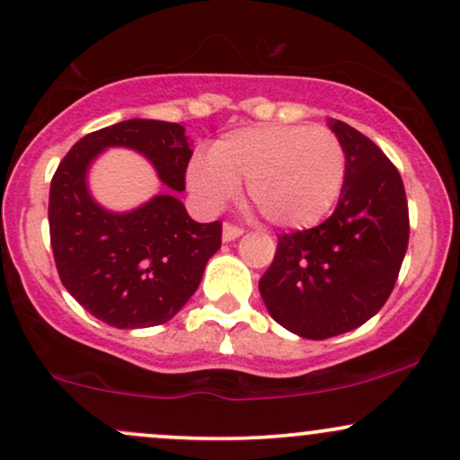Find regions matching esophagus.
Returning <instances> with one entry per match:
<instances>
[{
    "mask_svg": "<svg viewBox=\"0 0 460 460\" xmlns=\"http://www.w3.org/2000/svg\"><path fill=\"white\" fill-rule=\"evenodd\" d=\"M241 234H243V228H239V226L228 224V221H226V224H224V241H234V239H239Z\"/></svg>",
    "mask_w": 460,
    "mask_h": 460,
    "instance_id": "obj_1",
    "label": "esophagus"
}]
</instances>
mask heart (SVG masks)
I'll return each instance as SVG.
<instances>
[{
	"label": "heart",
	"mask_w": 460,
	"mask_h": 460,
	"mask_svg": "<svg viewBox=\"0 0 460 460\" xmlns=\"http://www.w3.org/2000/svg\"><path fill=\"white\" fill-rule=\"evenodd\" d=\"M348 172L343 143L328 128L254 126L224 134L208 158H195L187 182L206 208L219 210L245 184L247 199L278 228L306 230L330 215Z\"/></svg>",
	"instance_id": "heart-1"
}]
</instances>
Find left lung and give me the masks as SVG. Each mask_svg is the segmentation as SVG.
Returning <instances> with one entry per match:
<instances>
[{
	"mask_svg": "<svg viewBox=\"0 0 460 460\" xmlns=\"http://www.w3.org/2000/svg\"><path fill=\"white\" fill-rule=\"evenodd\" d=\"M330 128L348 158L337 208L311 230L278 234L276 256L258 282L271 317L313 341L374 317L409 247V204L395 164L348 123Z\"/></svg>",
	"mask_w": 460,
	"mask_h": 460,
	"instance_id": "8db88e82",
	"label": "left lung"
}]
</instances>
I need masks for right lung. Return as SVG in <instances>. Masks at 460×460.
Here are the masks:
<instances>
[{
    "label": "right lung",
    "instance_id": "1",
    "mask_svg": "<svg viewBox=\"0 0 460 460\" xmlns=\"http://www.w3.org/2000/svg\"><path fill=\"white\" fill-rule=\"evenodd\" d=\"M106 147L143 154L169 189L184 190L193 152L180 123L128 119L82 137L51 178L56 270L66 291L108 326H158L198 291L206 262L221 247V221H193L172 190L130 213L102 208L86 172Z\"/></svg>",
    "mask_w": 460,
    "mask_h": 460
}]
</instances>
